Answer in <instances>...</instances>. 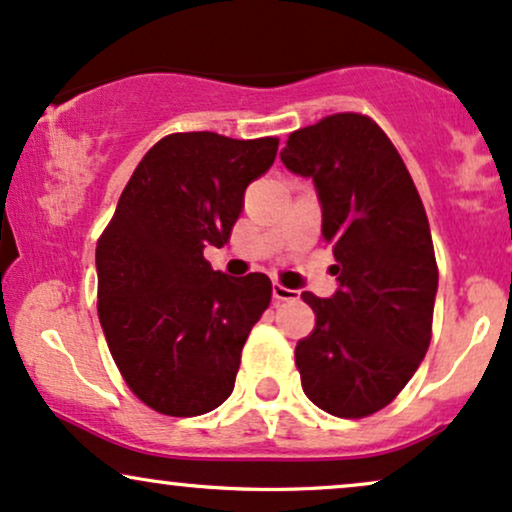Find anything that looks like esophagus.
<instances>
[{"label": "esophagus", "instance_id": "34e87169", "mask_svg": "<svg viewBox=\"0 0 512 512\" xmlns=\"http://www.w3.org/2000/svg\"><path fill=\"white\" fill-rule=\"evenodd\" d=\"M299 299V292L297 290H287V287H282L275 282L273 285V302H297Z\"/></svg>", "mask_w": 512, "mask_h": 512}]
</instances>
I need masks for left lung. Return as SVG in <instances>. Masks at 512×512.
I'll list each match as a JSON object with an SVG mask.
<instances>
[{
	"instance_id": "left-lung-1",
	"label": "left lung",
	"mask_w": 512,
	"mask_h": 512,
	"mask_svg": "<svg viewBox=\"0 0 512 512\" xmlns=\"http://www.w3.org/2000/svg\"><path fill=\"white\" fill-rule=\"evenodd\" d=\"M311 179L338 290L304 292L316 328L294 350L306 398L342 419L393 402L431 342L438 268L422 198L381 126L333 114L290 134L280 153Z\"/></svg>"
}]
</instances>
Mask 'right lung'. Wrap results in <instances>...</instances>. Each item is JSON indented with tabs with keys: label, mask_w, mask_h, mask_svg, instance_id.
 I'll list each match as a JSON object with an SVG mask.
<instances>
[{
	"label": "right lung",
	"mask_w": 512,
	"mask_h": 512,
	"mask_svg": "<svg viewBox=\"0 0 512 512\" xmlns=\"http://www.w3.org/2000/svg\"><path fill=\"white\" fill-rule=\"evenodd\" d=\"M278 138L172 134L143 155L95 249L98 316L126 386L155 412L206 414L232 395L242 347L268 309V275L213 270L246 186L270 170Z\"/></svg>",
	"instance_id": "obj_1"
}]
</instances>
